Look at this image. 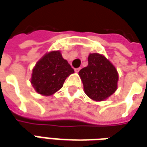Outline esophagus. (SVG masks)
Listing matches in <instances>:
<instances>
[{"label": "esophagus", "mask_w": 147, "mask_h": 147, "mask_svg": "<svg viewBox=\"0 0 147 147\" xmlns=\"http://www.w3.org/2000/svg\"><path fill=\"white\" fill-rule=\"evenodd\" d=\"M80 69H81L80 68H77V69H74V71H75L76 73H78V72H79Z\"/></svg>", "instance_id": "esophagus-1"}]
</instances>
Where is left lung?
<instances>
[{"label":"left lung","instance_id":"8db88e82","mask_svg":"<svg viewBox=\"0 0 147 147\" xmlns=\"http://www.w3.org/2000/svg\"><path fill=\"white\" fill-rule=\"evenodd\" d=\"M86 94L94 101L108 98L118 88V74L110 61L100 53H90L88 65L79 71Z\"/></svg>","mask_w":147,"mask_h":147}]
</instances>
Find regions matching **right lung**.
<instances>
[{
  "label": "right lung",
  "instance_id": "obj_1",
  "mask_svg": "<svg viewBox=\"0 0 147 147\" xmlns=\"http://www.w3.org/2000/svg\"><path fill=\"white\" fill-rule=\"evenodd\" d=\"M74 70L65 60L59 50L45 53L33 69L31 84L43 96L55 94L63 86L65 80Z\"/></svg>",
  "mask_w": 147,
  "mask_h": 147
}]
</instances>
